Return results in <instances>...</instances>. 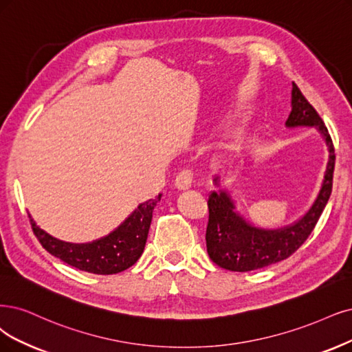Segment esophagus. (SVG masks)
Wrapping results in <instances>:
<instances>
[{
    "instance_id": "obj_1",
    "label": "esophagus",
    "mask_w": 352,
    "mask_h": 352,
    "mask_svg": "<svg viewBox=\"0 0 352 352\" xmlns=\"http://www.w3.org/2000/svg\"><path fill=\"white\" fill-rule=\"evenodd\" d=\"M194 183V174L191 169H183L175 178V187L178 190H188Z\"/></svg>"
}]
</instances>
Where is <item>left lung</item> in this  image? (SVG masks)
I'll list each match as a JSON object with an SVG mask.
<instances>
[{
    "instance_id": "left-lung-1",
    "label": "left lung",
    "mask_w": 352,
    "mask_h": 352,
    "mask_svg": "<svg viewBox=\"0 0 352 352\" xmlns=\"http://www.w3.org/2000/svg\"><path fill=\"white\" fill-rule=\"evenodd\" d=\"M285 126H315L327 142L329 161L318 197L310 210L296 223L277 230H264L245 222L235 212V204L226 191H213L207 200L209 222L206 229V246L210 259L219 267L246 272L289 258L309 238L329 200L335 168L333 143L320 116L294 82L292 89V113ZM214 183L219 184L217 177Z\"/></svg>"
}]
</instances>
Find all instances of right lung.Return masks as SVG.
Listing matches in <instances>:
<instances>
[{
    "label": "right lung",
    "instance_id": "add662e5",
    "mask_svg": "<svg viewBox=\"0 0 352 352\" xmlns=\"http://www.w3.org/2000/svg\"><path fill=\"white\" fill-rule=\"evenodd\" d=\"M161 200L156 199L139 204L138 209L109 236L91 243H68L47 235L30 219L33 233L43 248L60 261L81 271L100 276L117 274L132 267L140 258L152 222V212Z\"/></svg>",
    "mask_w": 352,
    "mask_h": 352
}]
</instances>
